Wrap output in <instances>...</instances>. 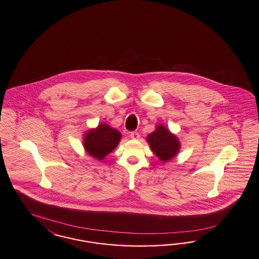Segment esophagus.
<instances>
[{"instance_id": "1", "label": "esophagus", "mask_w": 259, "mask_h": 259, "mask_svg": "<svg viewBox=\"0 0 259 259\" xmlns=\"http://www.w3.org/2000/svg\"><path fill=\"white\" fill-rule=\"evenodd\" d=\"M130 138L132 139V140H139L140 139V134L139 133H137V132H133V133H131L130 134Z\"/></svg>"}]
</instances>
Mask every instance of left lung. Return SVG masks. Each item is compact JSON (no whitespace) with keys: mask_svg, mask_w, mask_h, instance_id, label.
<instances>
[{"mask_svg":"<svg viewBox=\"0 0 259 259\" xmlns=\"http://www.w3.org/2000/svg\"><path fill=\"white\" fill-rule=\"evenodd\" d=\"M155 131L147 135L146 141L157 158L166 163L177 155L181 144L176 134L171 133L166 126L157 124Z\"/></svg>","mask_w":259,"mask_h":259,"instance_id":"1","label":"left lung"}]
</instances>
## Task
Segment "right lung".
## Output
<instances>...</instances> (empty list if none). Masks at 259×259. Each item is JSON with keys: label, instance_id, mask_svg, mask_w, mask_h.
Returning a JSON list of instances; mask_svg holds the SVG:
<instances>
[{"label": "right lung", "instance_id": "add662e5", "mask_svg": "<svg viewBox=\"0 0 259 259\" xmlns=\"http://www.w3.org/2000/svg\"><path fill=\"white\" fill-rule=\"evenodd\" d=\"M121 133L106 123L87 130L83 134V146L87 154L101 161L119 144Z\"/></svg>", "mask_w": 259, "mask_h": 259}]
</instances>
